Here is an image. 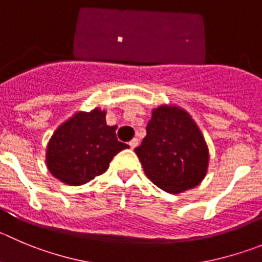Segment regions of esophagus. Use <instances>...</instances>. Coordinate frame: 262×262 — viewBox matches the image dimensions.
<instances>
[{"instance_id":"1","label":"esophagus","mask_w":262,"mask_h":262,"mask_svg":"<svg viewBox=\"0 0 262 262\" xmlns=\"http://www.w3.org/2000/svg\"><path fill=\"white\" fill-rule=\"evenodd\" d=\"M129 146H130V148H133V150H134V148H136L137 146H138V139H137V138L132 139L130 142H129Z\"/></svg>"}]
</instances>
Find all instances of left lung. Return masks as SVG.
<instances>
[{
  "instance_id": "1",
  "label": "left lung",
  "mask_w": 262,
  "mask_h": 262,
  "mask_svg": "<svg viewBox=\"0 0 262 262\" xmlns=\"http://www.w3.org/2000/svg\"><path fill=\"white\" fill-rule=\"evenodd\" d=\"M147 134L136 154L151 182L180 194L198 186L208 172L209 150L191 115L176 104L152 110Z\"/></svg>"
}]
</instances>
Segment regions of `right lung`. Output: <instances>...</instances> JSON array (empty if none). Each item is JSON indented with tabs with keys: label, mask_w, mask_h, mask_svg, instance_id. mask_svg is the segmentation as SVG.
Returning <instances> with one entry per match:
<instances>
[{
	"label": "right lung",
	"mask_w": 262,
	"mask_h": 262,
	"mask_svg": "<svg viewBox=\"0 0 262 262\" xmlns=\"http://www.w3.org/2000/svg\"><path fill=\"white\" fill-rule=\"evenodd\" d=\"M106 124V110L77 111L57 128L46 146L49 172L60 182L80 186L106 172L117 152L128 148Z\"/></svg>",
	"instance_id": "obj_1"
}]
</instances>
